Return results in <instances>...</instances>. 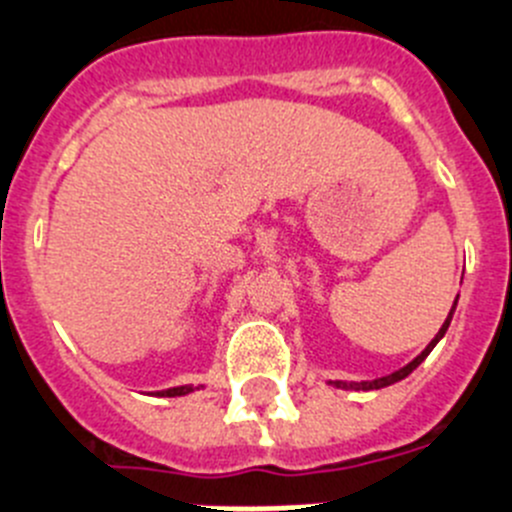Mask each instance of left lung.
<instances>
[{
  "instance_id": "8db88e82",
  "label": "left lung",
  "mask_w": 512,
  "mask_h": 512,
  "mask_svg": "<svg viewBox=\"0 0 512 512\" xmlns=\"http://www.w3.org/2000/svg\"><path fill=\"white\" fill-rule=\"evenodd\" d=\"M457 299H459V294H457ZM454 307H457V302H454ZM454 307L449 309V317H447V320H444L442 330L437 332V337H434V340H431L429 345H426V348L421 350V355H416V358L411 360L409 365H403L401 370H396V373H391V375H383V378H375V381H360V383H355V381H330V386H335V388H345V391H378V388H386V386H391V383L403 381V378H406V375L414 373V370L419 368L421 363H424L426 355H429L431 350H434V345H437V342L442 340L444 332H447V327H449V322H452Z\"/></svg>"
}]
</instances>
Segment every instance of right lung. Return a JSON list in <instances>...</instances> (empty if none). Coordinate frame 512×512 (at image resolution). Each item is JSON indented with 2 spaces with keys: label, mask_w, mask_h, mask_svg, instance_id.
<instances>
[{
  "label": "right lung",
  "mask_w": 512,
  "mask_h": 512,
  "mask_svg": "<svg viewBox=\"0 0 512 512\" xmlns=\"http://www.w3.org/2000/svg\"><path fill=\"white\" fill-rule=\"evenodd\" d=\"M190 391H192V386H177V388H167V391H159L157 396L172 398V396H185V393H190Z\"/></svg>",
  "instance_id": "1"
}]
</instances>
